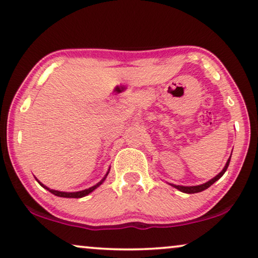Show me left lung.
<instances>
[{
  "label": "left lung",
  "mask_w": 258,
  "mask_h": 258,
  "mask_svg": "<svg viewBox=\"0 0 258 258\" xmlns=\"http://www.w3.org/2000/svg\"><path fill=\"white\" fill-rule=\"evenodd\" d=\"M230 159H231V156H230ZM230 159L227 160V162H226V165H225V167H224V169L222 170V172H220L218 175L217 176H215V178L213 179H211L210 181H207L206 183H203V185H199V186H176V185H173L174 187H175V188H178L179 190H181V192H183V193H198V192H202V190H204V189H206V188H209V187L212 185V183H215L217 180L218 179H220L223 176V174L226 172V169H227V167H229V163H230Z\"/></svg>",
  "instance_id": "8db88e82"
}]
</instances>
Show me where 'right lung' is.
<instances>
[{"mask_svg":"<svg viewBox=\"0 0 258 258\" xmlns=\"http://www.w3.org/2000/svg\"><path fill=\"white\" fill-rule=\"evenodd\" d=\"M104 180V179H103ZM103 180L102 181H100L99 183H97L96 186H92V187H90V188H88V189H84V190H80V192H72V193H70V192H59V190H54V189H49V188H47V187L46 186H43L42 183H40V185H41L42 187H45L46 189H48L49 192L51 193H53V195L54 196H58V197H62V198H82V197H85V196H88L89 193H91L93 189H96L97 187H98L100 183L103 182Z\"/></svg>","mask_w":258,"mask_h":258,"instance_id":"obj_1","label":"right lung"}]
</instances>
